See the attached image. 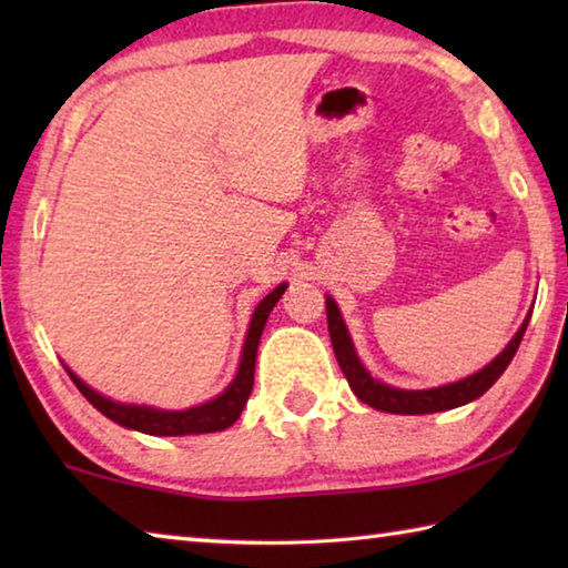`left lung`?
I'll use <instances>...</instances> for the list:
<instances>
[{"label": "left lung", "mask_w": 568, "mask_h": 568, "mask_svg": "<svg viewBox=\"0 0 568 568\" xmlns=\"http://www.w3.org/2000/svg\"><path fill=\"white\" fill-rule=\"evenodd\" d=\"M325 311H328V331H331L335 358H338L343 376L348 378L355 396H358L363 403H368L371 408L386 410V413H400V416H423V413L450 410V408L466 406V403L484 396V393L491 388L494 383L501 378V373L508 368V363H511V358L516 355L518 345H521L528 318H531V313H528V318L524 321L521 328L516 331L511 343H508L506 348L486 365V368L474 373V376L448 383V386H440V388L400 390L376 381L368 371L363 368L361 358L355 355L353 341L348 335V328H345L338 305H335V301L328 295H325Z\"/></svg>", "instance_id": "obj_1"}]
</instances>
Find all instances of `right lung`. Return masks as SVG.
I'll return each mask as SVG.
<instances>
[{
    "mask_svg": "<svg viewBox=\"0 0 568 568\" xmlns=\"http://www.w3.org/2000/svg\"><path fill=\"white\" fill-rule=\"evenodd\" d=\"M285 283L275 287L273 293H267L261 303H257L253 318H250V328H247V338L243 345V358H240V368L235 373V378L230 386L220 393L217 398L203 403V406L187 408V410H160L152 406H132V403H118L112 398L100 396L98 390H92L88 383L80 381L74 373L67 368L70 378L84 398H88L94 408H98L102 416H108L110 420L120 423L124 428L140 430V434H150V436H187V434H215V430H225L227 426L240 418L245 403L250 398V390H253V381H255V355H257V343H261L263 328L267 323V315L275 307V303L281 301V295L285 293Z\"/></svg>",
    "mask_w": 568,
    "mask_h": 568,
    "instance_id": "1",
    "label": "right lung"
}]
</instances>
